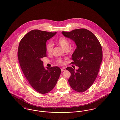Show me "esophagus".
Returning <instances> with one entry per match:
<instances>
[{
    "label": "esophagus",
    "mask_w": 120,
    "mask_h": 120,
    "mask_svg": "<svg viewBox=\"0 0 120 120\" xmlns=\"http://www.w3.org/2000/svg\"><path fill=\"white\" fill-rule=\"evenodd\" d=\"M65 70H66V69H65V68H61V71H62V72H63V71H65Z\"/></svg>",
    "instance_id": "1"
}]
</instances>
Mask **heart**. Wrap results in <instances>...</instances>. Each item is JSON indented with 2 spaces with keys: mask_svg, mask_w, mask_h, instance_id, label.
I'll use <instances>...</instances> for the list:
<instances>
[{
  "mask_svg": "<svg viewBox=\"0 0 120 120\" xmlns=\"http://www.w3.org/2000/svg\"><path fill=\"white\" fill-rule=\"evenodd\" d=\"M57 42L60 46L64 50L68 49L69 47V42L68 40L65 37H61L58 40ZM53 48V44L52 42H49L46 45V50L48 53H51ZM58 63L61 64L62 61L60 59L58 60Z\"/></svg>",
  "mask_w": 120,
  "mask_h": 120,
  "instance_id": "b5f03b06",
  "label": "heart"
}]
</instances>
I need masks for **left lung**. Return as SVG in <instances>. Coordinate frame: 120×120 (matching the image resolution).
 <instances>
[{"instance_id": "obj_1", "label": "left lung", "mask_w": 120, "mask_h": 120, "mask_svg": "<svg viewBox=\"0 0 120 120\" xmlns=\"http://www.w3.org/2000/svg\"><path fill=\"white\" fill-rule=\"evenodd\" d=\"M63 35L74 41L77 47L72 55L71 64L78 67L77 70L67 67L71 73L69 84L75 91L82 93L93 85L98 75L103 59L101 45L93 33L85 28L62 32Z\"/></svg>"}]
</instances>
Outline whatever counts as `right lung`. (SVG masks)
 Returning a JSON list of instances; mask_svg holds the SVG:
<instances>
[{
  "label": "right lung",
  "mask_w": 120,
  "mask_h": 120,
  "mask_svg": "<svg viewBox=\"0 0 120 120\" xmlns=\"http://www.w3.org/2000/svg\"><path fill=\"white\" fill-rule=\"evenodd\" d=\"M56 34L33 30L22 38L19 45L17 54L22 71L32 87L41 94L53 89L61 72L58 67H46L45 69L41 60L46 56V41Z\"/></svg>",
  "instance_id": "add662e5"
}]
</instances>
